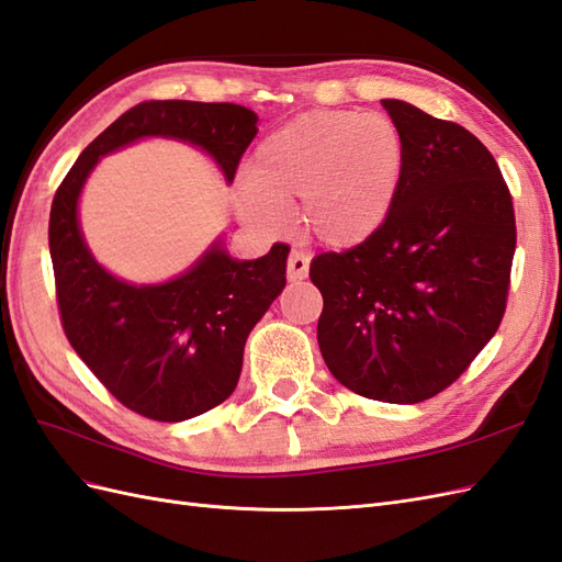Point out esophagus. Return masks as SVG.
I'll use <instances>...</instances> for the list:
<instances>
[{"label": "esophagus", "instance_id": "esophagus-1", "mask_svg": "<svg viewBox=\"0 0 562 562\" xmlns=\"http://www.w3.org/2000/svg\"><path fill=\"white\" fill-rule=\"evenodd\" d=\"M308 254L299 251V249H292L290 251V258H286V278H290L292 282H299V280H306L308 276Z\"/></svg>", "mask_w": 562, "mask_h": 562}]
</instances>
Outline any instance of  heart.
<instances>
[{
    "label": "heart",
    "mask_w": 562,
    "mask_h": 562,
    "mask_svg": "<svg viewBox=\"0 0 562 562\" xmlns=\"http://www.w3.org/2000/svg\"><path fill=\"white\" fill-rule=\"evenodd\" d=\"M404 166V135L384 113H301L251 154L239 213L272 233L282 225L280 201L296 199L306 233L351 249L390 221Z\"/></svg>",
    "instance_id": "1"
}]
</instances>
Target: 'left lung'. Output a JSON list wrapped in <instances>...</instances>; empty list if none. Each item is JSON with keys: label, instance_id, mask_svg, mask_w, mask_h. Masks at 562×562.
<instances>
[{"label": "left lung", "instance_id": "left-lung-1", "mask_svg": "<svg viewBox=\"0 0 562 562\" xmlns=\"http://www.w3.org/2000/svg\"><path fill=\"white\" fill-rule=\"evenodd\" d=\"M382 106L404 135V178L378 235L313 258L318 344L347 390L420 404L463 375L496 335L515 211L492 151L463 125L398 99Z\"/></svg>", "mask_w": 562, "mask_h": 562}]
</instances>
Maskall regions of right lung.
I'll return each mask as SVG.
<instances>
[{
    "instance_id": "obj_1",
    "label": "right lung",
    "mask_w": 562,
    "mask_h": 562,
    "mask_svg": "<svg viewBox=\"0 0 562 562\" xmlns=\"http://www.w3.org/2000/svg\"><path fill=\"white\" fill-rule=\"evenodd\" d=\"M239 104L166 99L113 121L59 184L49 213V254L64 333L97 380L125 408L158 423L206 413L235 392L244 344L284 290L282 241L235 261L221 241L164 284H127L94 261L78 225V196L99 156L139 137H176L215 158L227 182L258 127Z\"/></svg>"
}]
</instances>
